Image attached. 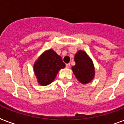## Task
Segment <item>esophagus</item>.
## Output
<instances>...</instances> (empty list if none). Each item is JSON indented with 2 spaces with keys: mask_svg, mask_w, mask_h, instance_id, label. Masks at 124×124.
Returning a JSON list of instances; mask_svg holds the SVG:
<instances>
[{
  "mask_svg": "<svg viewBox=\"0 0 124 124\" xmlns=\"http://www.w3.org/2000/svg\"><path fill=\"white\" fill-rule=\"evenodd\" d=\"M70 64H67L66 65V68H68V69H69V68H70Z\"/></svg>",
  "mask_w": 124,
  "mask_h": 124,
  "instance_id": "34e87169",
  "label": "esophagus"
}]
</instances>
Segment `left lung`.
Returning <instances> with one entry per match:
<instances>
[{"instance_id": "1", "label": "left lung", "mask_w": 124, "mask_h": 124, "mask_svg": "<svg viewBox=\"0 0 124 124\" xmlns=\"http://www.w3.org/2000/svg\"><path fill=\"white\" fill-rule=\"evenodd\" d=\"M75 65L71 70L77 79L82 84H87L94 79L95 69L92 59L84 51L78 50L75 55Z\"/></svg>"}]
</instances>
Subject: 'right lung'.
Returning a JSON list of instances; mask_svg holds the SVG:
<instances>
[{
  "label": "right lung",
  "mask_w": 124,
  "mask_h": 124,
  "mask_svg": "<svg viewBox=\"0 0 124 124\" xmlns=\"http://www.w3.org/2000/svg\"><path fill=\"white\" fill-rule=\"evenodd\" d=\"M65 67L62 57L50 49L45 51L36 60L33 71L37 82L45 86L50 84L56 78L58 71Z\"/></svg>",
  "instance_id": "1"
}]
</instances>
